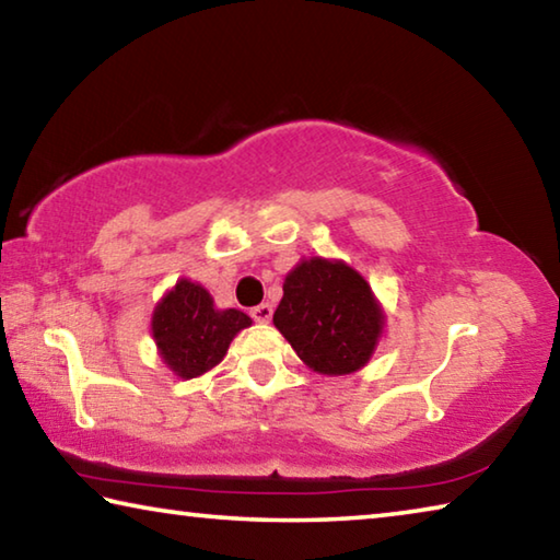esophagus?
<instances>
[{
    "label": "esophagus",
    "instance_id": "esophagus-1",
    "mask_svg": "<svg viewBox=\"0 0 560 560\" xmlns=\"http://www.w3.org/2000/svg\"><path fill=\"white\" fill-rule=\"evenodd\" d=\"M271 316H273L271 303H259V306L252 308V318L257 320V324H269Z\"/></svg>",
    "mask_w": 560,
    "mask_h": 560
}]
</instances>
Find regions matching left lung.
<instances>
[{"instance_id": "1", "label": "left lung", "mask_w": 560, "mask_h": 560, "mask_svg": "<svg viewBox=\"0 0 560 560\" xmlns=\"http://www.w3.org/2000/svg\"><path fill=\"white\" fill-rule=\"evenodd\" d=\"M273 326L311 371L350 375L371 360L385 314L355 269L311 257L287 273Z\"/></svg>"}]
</instances>
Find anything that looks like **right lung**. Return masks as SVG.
<instances>
[{
  "label": "right lung",
  "instance_id": "right-lung-1",
  "mask_svg": "<svg viewBox=\"0 0 560 560\" xmlns=\"http://www.w3.org/2000/svg\"><path fill=\"white\" fill-rule=\"evenodd\" d=\"M252 318L236 308H214L210 291L179 279L153 311V338L160 358L183 381L212 371L222 363L232 338Z\"/></svg>",
  "mask_w": 560,
  "mask_h": 560
}]
</instances>
